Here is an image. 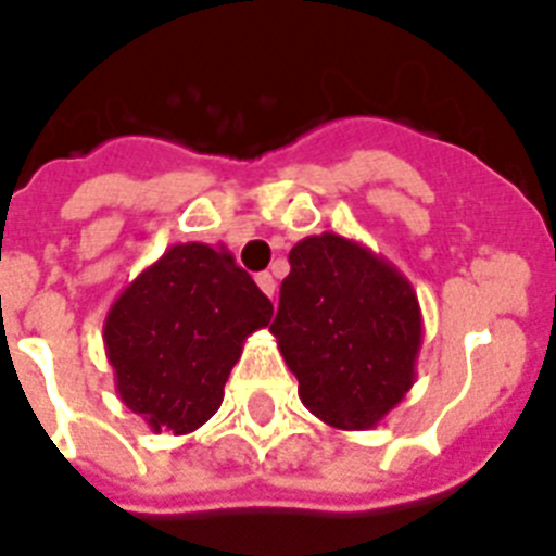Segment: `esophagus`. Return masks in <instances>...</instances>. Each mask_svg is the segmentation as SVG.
<instances>
[{
  "label": "esophagus",
  "mask_w": 556,
  "mask_h": 556,
  "mask_svg": "<svg viewBox=\"0 0 556 556\" xmlns=\"http://www.w3.org/2000/svg\"><path fill=\"white\" fill-rule=\"evenodd\" d=\"M256 286L263 288L265 296H270V300H274V291H277V282H274V277H270L268 270H265V274H256Z\"/></svg>",
  "instance_id": "1"
}]
</instances>
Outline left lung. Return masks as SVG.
Segmentation results:
<instances>
[{
  "label": "left lung",
  "mask_w": 556,
  "mask_h": 556,
  "mask_svg": "<svg viewBox=\"0 0 556 556\" xmlns=\"http://www.w3.org/2000/svg\"><path fill=\"white\" fill-rule=\"evenodd\" d=\"M270 333L325 426L368 431L417 380L422 311L405 274L356 239L325 231L288 254Z\"/></svg>",
  "instance_id": "obj_1"
}]
</instances>
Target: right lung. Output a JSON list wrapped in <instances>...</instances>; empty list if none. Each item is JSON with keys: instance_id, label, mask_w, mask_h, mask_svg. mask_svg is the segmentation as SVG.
<instances>
[{"instance_id": "obj_1", "label": "right lung", "mask_w": 556, "mask_h": 556, "mask_svg": "<svg viewBox=\"0 0 556 556\" xmlns=\"http://www.w3.org/2000/svg\"><path fill=\"white\" fill-rule=\"evenodd\" d=\"M270 317V300L231 254L176 242L108 311L116 394L153 434H191L219 410L242 345Z\"/></svg>"}]
</instances>
